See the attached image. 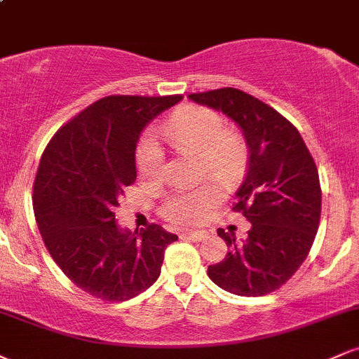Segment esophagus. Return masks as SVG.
<instances>
[{
    "mask_svg": "<svg viewBox=\"0 0 359 359\" xmlns=\"http://www.w3.org/2000/svg\"><path fill=\"white\" fill-rule=\"evenodd\" d=\"M184 234L189 238V240H192V241H196V243L203 241L204 238L208 236V233H205V231H185Z\"/></svg>",
    "mask_w": 359,
    "mask_h": 359,
    "instance_id": "1",
    "label": "esophagus"
}]
</instances>
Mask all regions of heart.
<instances>
[{
  "instance_id": "1",
  "label": "heart",
  "mask_w": 359,
  "mask_h": 359,
  "mask_svg": "<svg viewBox=\"0 0 359 359\" xmlns=\"http://www.w3.org/2000/svg\"><path fill=\"white\" fill-rule=\"evenodd\" d=\"M165 133L179 150L199 154L203 175L214 174L226 182H233L246 165L248 148L245 140L236 131L228 130L226 119L211 108L187 106L177 111L167 121ZM135 160L143 179L160 180L165 177L163 150L150 131L140 140ZM222 197L221 184L209 179L191 191L172 192L163 201L162 214L174 222H197L221 203Z\"/></svg>"
}]
</instances>
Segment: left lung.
Listing matches in <instances>:
<instances>
[{"label":"left lung","mask_w":359,"mask_h":359,"mask_svg":"<svg viewBox=\"0 0 359 359\" xmlns=\"http://www.w3.org/2000/svg\"><path fill=\"white\" fill-rule=\"evenodd\" d=\"M189 97L234 119L250 148L233 211L241 212L251 229L243 245L233 233L217 229L229 251L209 265V278L243 297L275 292L307 258L319 228L323 192L314 158L297 128L248 93L221 88Z\"/></svg>","instance_id":"1"}]
</instances>
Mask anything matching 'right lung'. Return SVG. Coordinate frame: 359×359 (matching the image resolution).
<instances>
[{"mask_svg": "<svg viewBox=\"0 0 359 359\" xmlns=\"http://www.w3.org/2000/svg\"><path fill=\"white\" fill-rule=\"evenodd\" d=\"M175 96H106L53 135L34 182V212L42 240L65 277L93 297L123 302L154 285L177 234L148 224L121 231L118 199L137 180L140 133Z\"/></svg>", "mask_w": 359, "mask_h": 359, "instance_id": "right-lung-1", "label": "right lung"}]
</instances>
